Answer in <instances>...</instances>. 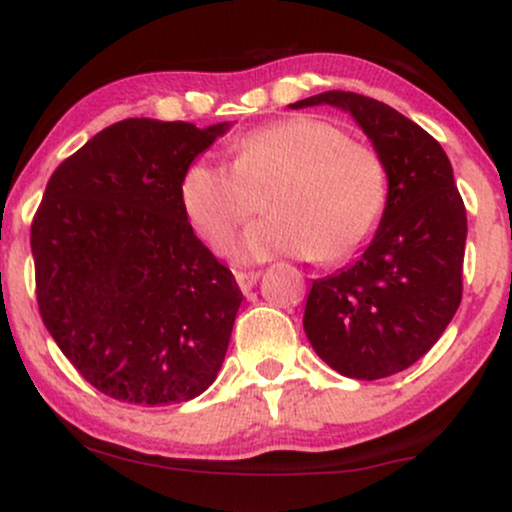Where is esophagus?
<instances>
[{
    "mask_svg": "<svg viewBox=\"0 0 512 512\" xmlns=\"http://www.w3.org/2000/svg\"><path fill=\"white\" fill-rule=\"evenodd\" d=\"M257 278H260L257 271H236V281H238V286H241L243 293H248V290L255 286Z\"/></svg>",
    "mask_w": 512,
    "mask_h": 512,
    "instance_id": "obj_1",
    "label": "esophagus"
}]
</instances>
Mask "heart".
<instances>
[{
	"mask_svg": "<svg viewBox=\"0 0 512 512\" xmlns=\"http://www.w3.org/2000/svg\"><path fill=\"white\" fill-rule=\"evenodd\" d=\"M231 151V165L198 160L181 181L186 217L212 250L229 248L260 198L269 217L245 234L238 248L245 262L290 255L338 264L378 234L390 205V167L338 122L274 120L243 134Z\"/></svg>",
	"mask_w": 512,
	"mask_h": 512,
	"instance_id": "heart-1",
	"label": "heart"
}]
</instances>
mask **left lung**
<instances>
[{
	"label": "left lung",
	"mask_w": 512,
	"mask_h": 512,
	"mask_svg": "<svg viewBox=\"0 0 512 512\" xmlns=\"http://www.w3.org/2000/svg\"><path fill=\"white\" fill-rule=\"evenodd\" d=\"M352 113L390 167V205L357 262L319 278L304 333L333 371L378 380L416 364L454 319L463 297L468 217L444 148L383 101L323 92L290 103Z\"/></svg>",
	"instance_id": "obj_1"
}]
</instances>
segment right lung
<instances>
[{
  "instance_id": "obj_1",
  "label": "right lung",
  "mask_w": 512,
  "mask_h": 512,
  "mask_svg": "<svg viewBox=\"0 0 512 512\" xmlns=\"http://www.w3.org/2000/svg\"><path fill=\"white\" fill-rule=\"evenodd\" d=\"M226 122L127 118L51 174L30 248L42 321L77 373L141 406L215 383L243 293L198 241L181 181Z\"/></svg>"
}]
</instances>
